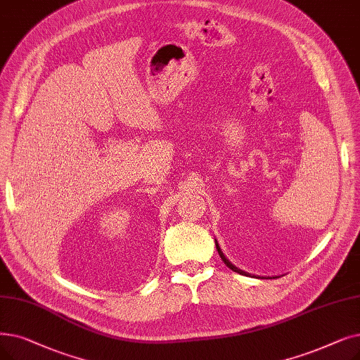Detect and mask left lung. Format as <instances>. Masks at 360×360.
<instances>
[{
	"instance_id": "left-lung-1",
	"label": "left lung",
	"mask_w": 360,
	"mask_h": 360,
	"mask_svg": "<svg viewBox=\"0 0 360 360\" xmlns=\"http://www.w3.org/2000/svg\"><path fill=\"white\" fill-rule=\"evenodd\" d=\"M216 248H217V253H219V256H221V259L224 260V263L226 264V266L231 269V271H233V272H237V274H240V275H245V276H248V274H245V272H243V271H240L238 268H236L233 266V264L224 256V253L221 252V248H219V245H217V243H216Z\"/></svg>"
}]
</instances>
